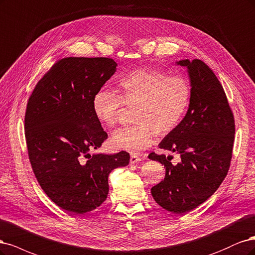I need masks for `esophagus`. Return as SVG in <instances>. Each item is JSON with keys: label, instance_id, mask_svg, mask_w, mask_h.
Segmentation results:
<instances>
[{"label": "esophagus", "instance_id": "esophagus-1", "mask_svg": "<svg viewBox=\"0 0 255 255\" xmlns=\"http://www.w3.org/2000/svg\"><path fill=\"white\" fill-rule=\"evenodd\" d=\"M139 161H141V158H139L138 155L133 153L130 155V164H135V163H138Z\"/></svg>", "mask_w": 255, "mask_h": 255}]
</instances>
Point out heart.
Returning a JSON list of instances; mask_svg holds the SVG:
<instances>
[{
	"label": "heart",
	"instance_id": "obj_1",
	"mask_svg": "<svg viewBox=\"0 0 255 255\" xmlns=\"http://www.w3.org/2000/svg\"><path fill=\"white\" fill-rule=\"evenodd\" d=\"M118 93L102 88L92 97L96 120L107 127L118 121L123 106L133 107L134 124L114 131L110 143L116 149L138 152L150 146L154 134L172 132L181 123L191 101V87L181 76L160 70H134L117 83Z\"/></svg>",
	"mask_w": 255,
	"mask_h": 255
}]
</instances>
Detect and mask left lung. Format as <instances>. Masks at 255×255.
I'll return each mask as SVG.
<instances>
[{"instance_id": "1", "label": "left lung", "mask_w": 255, "mask_h": 255, "mask_svg": "<svg viewBox=\"0 0 255 255\" xmlns=\"http://www.w3.org/2000/svg\"><path fill=\"white\" fill-rule=\"evenodd\" d=\"M185 68L191 81V101L179 126L159 144L180 154L171 164L165 154L148 158L165 167V178L151 187L163 209L183 214L214 194L226 178L232 158L235 124L224 88L213 71L199 59L176 62Z\"/></svg>"}]
</instances>
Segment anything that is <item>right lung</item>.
Instances as JSON below:
<instances>
[{
    "instance_id": "right-lung-1",
    "label": "right lung",
    "mask_w": 255,
    "mask_h": 255,
    "mask_svg": "<svg viewBox=\"0 0 255 255\" xmlns=\"http://www.w3.org/2000/svg\"><path fill=\"white\" fill-rule=\"evenodd\" d=\"M117 67L103 57L62 58L39 80L27 103L24 128L32 170L44 193L70 214L100 207L110 172L129 164L126 151L90 154L108 137L92 111V97Z\"/></svg>"
}]
</instances>
